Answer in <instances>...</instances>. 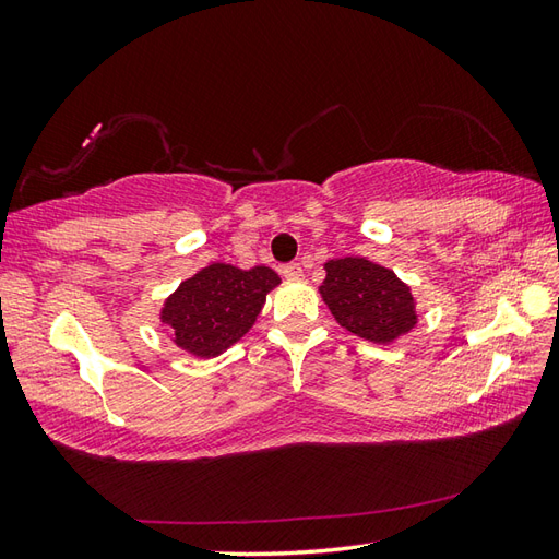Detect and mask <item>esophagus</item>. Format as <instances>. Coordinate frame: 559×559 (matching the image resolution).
Here are the masks:
<instances>
[{
  "label": "esophagus",
  "instance_id": "1",
  "mask_svg": "<svg viewBox=\"0 0 559 559\" xmlns=\"http://www.w3.org/2000/svg\"><path fill=\"white\" fill-rule=\"evenodd\" d=\"M283 276H286L288 281H298L302 276V266L298 264V261H290V264H286L281 269Z\"/></svg>",
  "mask_w": 559,
  "mask_h": 559
}]
</instances>
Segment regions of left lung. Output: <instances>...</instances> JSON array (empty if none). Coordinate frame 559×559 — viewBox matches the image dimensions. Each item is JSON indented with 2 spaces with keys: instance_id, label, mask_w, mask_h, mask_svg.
Returning a JSON list of instances; mask_svg holds the SVG:
<instances>
[{
  "instance_id": "obj_1",
  "label": "left lung",
  "mask_w": 559,
  "mask_h": 559,
  "mask_svg": "<svg viewBox=\"0 0 559 559\" xmlns=\"http://www.w3.org/2000/svg\"><path fill=\"white\" fill-rule=\"evenodd\" d=\"M319 293L350 334L372 343H391L418 322L411 288L394 271L365 257L331 259Z\"/></svg>"
}]
</instances>
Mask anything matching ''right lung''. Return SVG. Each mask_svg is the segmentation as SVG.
Wrapping results in <instances>:
<instances>
[{"mask_svg": "<svg viewBox=\"0 0 559 559\" xmlns=\"http://www.w3.org/2000/svg\"><path fill=\"white\" fill-rule=\"evenodd\" d=\"M281 283L269 266L242 271L230 264H211L180 283L160 310L175 343L199 358H216L240 341L266 302V293Z\"/></svg>", "mask_w": 559, "mask_h": 559, "instance_id": "right-lung-1", "label": "right lung"}]
</instances>
